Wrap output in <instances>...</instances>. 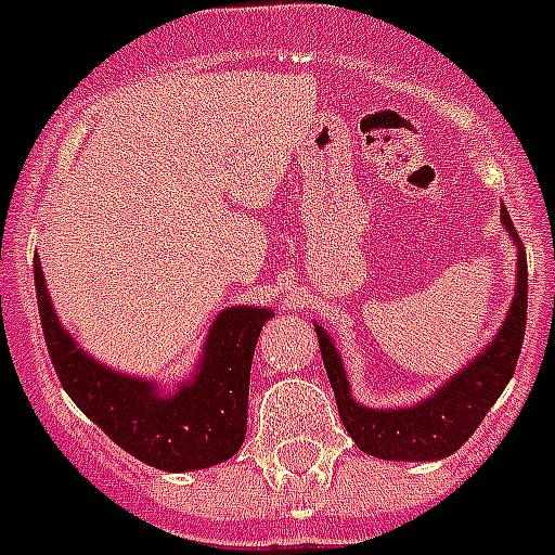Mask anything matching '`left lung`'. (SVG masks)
Listing matches in <instances>:
<instances>
[{
	"mask_svg": "<svg viewBox=\"0 0 555 555\" xmlns=\"http://www.w3.org/2000/svg\"><path fill=\"white\" fill-rule=\"evenodd\" d=\"M500 216L516 246L514 300L494 339L472 362H466V367L435 387L433 396L410 406H390V410L359 404L350 392L348 373H345L334 339L323 325L314 323L325 373H328L336 406H339V418L362 452L382 461H443L475 435L480 421L486 418L491 404L500 399V392L514 376L516 359L522 350L525 320H528V263H525V249L516 238L505 205Z\"/></svg>",
	"mask_w": 555,
	"mask_h": 555,
	"instance_id": "1",
	"label": "left lung"
}]
</instances>
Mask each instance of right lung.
Returning <instances> with one entry per match:
<instances>
[{"mask_svg":"<svg viewBox=\"0 0 555 555\" xmlns=\"http://www.w3.org/2000/svg\"><path fill=\"white\" fill-rule=\"evenodd\" d=\"M41 328L52 367L80 413L131 457L163 472H198L230 461L246 435L249 367L272 309L230 306L212 320L191 378L163 390L154 378L112 371L75 343L33 260Z\"/></svg>","mask_w":555,"mask_h":555,"instance_id":"right-lung-1","label":"right lung"}]
</instances>
